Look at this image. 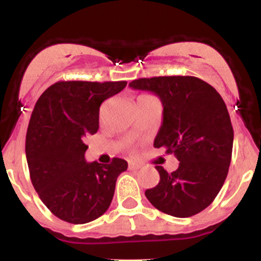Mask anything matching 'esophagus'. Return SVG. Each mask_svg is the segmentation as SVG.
<instances>
[{
  "label": "esophagus",
  "mask_w": 261,
  "mask_h": 261,
  "mask_svg": "<svg viewBox=\"0 0 261 261\" xmlns=\"http://www.w3.org/2000/svg\"><path fill=\"white\" fill-rule=\"evenodd\" d=\"M139 165L138 164H134V163H130V164H128V169L130 170H139Z\"/></svg>",
  "instance_id": "obj_1"
}]
</instances>
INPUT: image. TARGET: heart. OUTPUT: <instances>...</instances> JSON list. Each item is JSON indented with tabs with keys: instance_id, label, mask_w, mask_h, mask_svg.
Segmentation results:
<instances>
[{
	"instance_id": "obj_1",
	"label": "heart",
	"mask_w": 261,
	"mask_h": 261,
	"mask_svg": "<svg viewBox=\"0 0 261 261\" xmlns=\"http://www.w3.org/2000/svg\"><path fill=\"white\" fill-rule=\"evenodd\" d=\"M144 96H147V94H144Z\"/></svg>"
}]
</instances>
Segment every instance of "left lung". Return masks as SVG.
Masks as SVG:
<instances>
[{"mask_svg":"<svg viewBox=\"0 0 261 261\" xmlns=\"http://www.w3.org/2000/svg\"><path fill=\"white\" fill-rule=\"evenodd\" d=\"M130 87L158 94L163 123L154 140L179 160L175 172L155 165L160 181L145 196L159 211L191 217L212 203L225 183L231 163L233 128L217 91L192 75L140 78Z\"/></svg>","mask_w":261,"mask_h":261,"instance_id":"1","label":"left lung"}]
</instances>
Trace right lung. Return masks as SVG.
Here are the masks:
<instances>
[{"label":"right lung","mask_w":261,"mask_h":261,"mask_svg":"<svg viewBox=\"0 0 261 261\" xmlns=\"http://www.w3.org/2000/svg\"><path fill=\"white\" fill-rule=\"evenodd\" d=\"M127 82L60 81L36 102L26 133L30 179L53 215L69 223L91 222L109 210L126 160L87 163V135L98 130L99 107Z\"/></svg>","instance_id":"add662e5"}]
</instances>
